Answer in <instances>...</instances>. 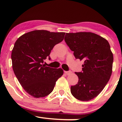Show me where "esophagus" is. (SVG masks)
Here are the masks:
<instances>
[{"instance_id": "esophagus-1", "label": "esophagus", "mask_w": 122, "mask_h": 122, "mask_svg": "<svg viewBox=\"0 0 122 122\" xmlns=\"http://www.w3.org/2000/svg\"><path fill=\"white\" fill-rule=\"evenodd\" d=\"M65 73L66 75H71V74H72V72H71V71H66V72H65Z\"/></svg>"}]
</instances>
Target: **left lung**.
<instances>
[{
    "instance_id": "8db88e82",
    "label": "left lung",
    "mask_w": 122,
    "mask_h": 122,
    "mask_svg": "<svg viewBox=\"0 0 122 122\" xmlns=\"http://www.w3.org/2000/svg\"><path fill=\"white\" fill-rule=\"evenodd\" d=\"M65 41L76 59L84 61L76 85L71 86L73 96L81 101L96 97L108 82L114 57L108 42L91 32L66 33Z\"/></svg>"
}]
</instances>
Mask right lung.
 <instances>
[{
    "instance_id": "1",
    "label": "right lung",
    "mask_w": 122,
    "mask_h": 122,
    "mask_svg": "<svg viewBox=\"0 0 122 122\" xmlns=\"http://www.w3.org/2000/svg\"><path fill=\"white\" fill-rule=\"evenodd\" d=\"M65 33L34 30L25 33L15 42L11 53L12 66L18 80L27 93L36 98L43 97L53 91L62 76L61 68L43 65L53 47L64 40Z\"/></svg>"
}]
</instances>
